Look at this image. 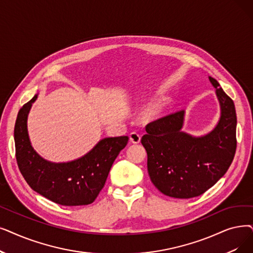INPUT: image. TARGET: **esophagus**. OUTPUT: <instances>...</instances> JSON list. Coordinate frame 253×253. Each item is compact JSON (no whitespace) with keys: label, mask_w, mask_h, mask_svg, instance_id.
<instances>
[{"label":"esophagus","mask_w":253,"mask_h":253,"mask_svg":"<svg viewBox=\"0 0 253 253\" xmlns=\"http://www.w3.org/2000/svg\"><path fill=\"white\" fill-rule=\"evenodd\" d=\"M129 137H130V141L133 142V144H138V142L140 141V134L138 132H135V131L131 132Z\"/></svg>","instance_id":"34e87169"}]
</instances>
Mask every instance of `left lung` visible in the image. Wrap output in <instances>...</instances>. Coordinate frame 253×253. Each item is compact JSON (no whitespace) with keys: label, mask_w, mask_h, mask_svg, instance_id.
Masks as SVG:
<instances>
[{"label":"left lung","mask_w":253,"mask_h":253,"mask_svg":"<svg viewBox=\"0 0 253 253\" xmlns=\"http://www.w3.org/2000/svg\"><path fill=\"white\" fill-rule=\"evenodd\" d=\"M216 87L220 103V119L204 136L182 131L185 112L162 117L146 126L141 144L148 155V172L152 183L174 199H191L210 189L227 171L237 148V116L234 101L218 82L209 76Z\"/></svg>","instance_id":"left-lung-1"}]
</instances>
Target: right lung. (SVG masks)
I'll list each match as a JSON object with an SVG mask.
<instances>
[{
	"mask_svg": "<svg viewBox=\"0 0 253 253\" xmlns=\"http://www.w3.org/2000/svg\"><path fill=\"white\" fill-rule=\"evenodd\" d=\"M35 95L19 109L14 127L15 156L18 169L30 187L62 206L92 204L104 187L105 181L128 136L106 137L84 156L63 163L43 159L33 149L28 134L27 119Z\"/></svg>",
	"mask_w": 253,
	"mask_h": 253,
	"instance_id": "right-lung-1",
	"label": "right lung"
}]
</instances>
